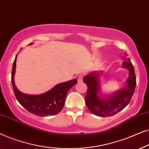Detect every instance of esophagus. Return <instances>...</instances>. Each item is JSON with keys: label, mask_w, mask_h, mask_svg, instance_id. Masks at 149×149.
I'll return each mask as SVG.
<instances>
[{"label": "esophagus", "mask_w": 149, "mask_h": 149, "mask_svg": "<svg viewBox=\"0 0 149 149\" xmlns=\"http://www.w3.org/2000/svg\"><path fill=\"white\" fill-rule=\"evenodd\" d=\"M83 74L79 75L78 79H77V80H78V82H79V83L82 82V81H83Z\"/></svg>", "instance_id": "34e87169"}]
</instances>
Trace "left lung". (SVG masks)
<instances>
[{"instance_id": "obj_1", "label": "left lung", "mask_w": 149, "mask_h": 149, "mask_svg": "<svg viewBox=\"0 0 149 149\" xmlns=\"http://www.w3.org/2000/svg\"><path fill=\"white\" fill-rule=\"evenodd\" d=\"M122 66L127 68L130 72L126 81L127 85L113 94L107 95V97L100 96L101 93L99 77L101 73L91 72L83 78V81L88 87L85 96V104L94 115L102 117H111L123 110L130 103L136 88V74L129 58L123 61Z\"/></svg>"}]
</instances>
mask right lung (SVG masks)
Listing matches in <instances>:
<instances>
[{"instance_id": "right-lung-1", "label": "right lung", "mask_w": 149, "mask_h": 149, "mask_svg": "<svg viewBox=\"0 0 149 149\" xmlns=\"http://www.w3.org/2000/svg\"><path fill=\"white\" fill-rule=\"evenodd\" d=\"M32 44H29V45ZM16 60H17V56H15L13 64L11 83L16 99L20 104L30 113L39 117L55 115L60 113L64 107L67 93L73 85L77 84V79H74L67 82L58 84L49 91L42 94H25L18 90L14 82Z\"/></svg>"}]
</instances>
